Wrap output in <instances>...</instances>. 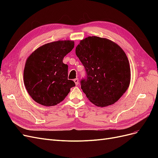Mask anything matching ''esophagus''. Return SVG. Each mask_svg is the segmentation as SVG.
<instances>
[{
    "label": "esophagus",
    "mask_w": 158,
    "mask_h": 158,
    "mask_svg": "<svg viewBox=\"0 0 158 158\" xmlns=\"http://www.w3.org/2000/svg\"><path fill=\"white\" fill-rule=\"evenodd\" d=\"M74 82L76 85H78V78H76L74 80Z\"/></svg>",
    "instance_id": "1"
}]
</instances>
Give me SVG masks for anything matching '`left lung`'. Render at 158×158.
Segmentation results:
<instances>
[{
    "instance_id": "8db88e82",
    "label": "left lung",
    "mask_w": 158,
    "mask_h": 158,
    "mask_svg": "<svg viewBox=\"0 0 158 158\" xmlns=\"http://www.w3.org/2000/svg\"><path fill=\"white\" fill-rule=\"evenodd\" d=\"M76 55L87 73V79L81 80V88L95 106H111L126 92L131 67L120 46L106 38L89 36L76 46Z\"/></svg>"
}]
</instances>
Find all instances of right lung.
Here are the masks:
<instances>
[{
  "mask_svg": "<svg viewBox=\"0 0 158 158\" xmlns=\"http://www.w3.org/2000/svg\"><path fill=\"white\" fill-rule=\"evenodd\" d=\"M74 46V41L59 40L38 47L28 56L23 70V83L27 93L37 103L49 107L63 101L70 88L68 65L64 56Z\"/></svg>",
  "mask_w": 158,
  "mask_h": 158,
  "instance_id": "obj_1",
  "label": "right lung"
}]
</instances>
